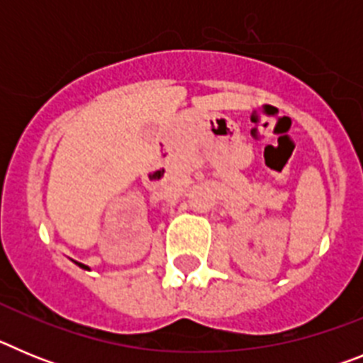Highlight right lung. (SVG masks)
<instances>
[{
    "label": "right lung",
    "instance_id": "add662e5",
    "mask_svg": "<svg viewBox=\"0 0 363 363\" xmlns=\"http://www.w3.org/2000/svg\"><path fill=\"white\" fill-rule=\"evenodd\" d=\"M79 265V267H82V269H89V267H86V265H83V264H78Z\"/></svg>",
    "mask_w": 363,
    "mask_h": 363
}]
</instances>
